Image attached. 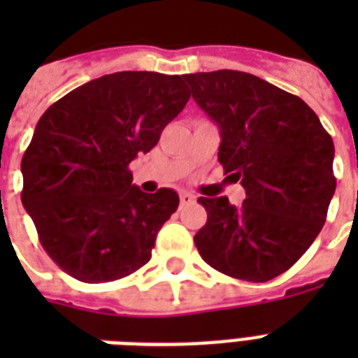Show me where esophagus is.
I'll return each instance as SVG.
<instances>
[{
  "mask_svg": "<svg viewBox=\"0 0 358 358\" xmlns=\"http://www.w3.org/2000/svg\"><path fill=\"white\" fill-rule=\"evenodd\" d=\"M193 202H195V195H191L187 191H182V193H180V206H189Z\"/></svg>",
  "mask_w": 358,
  "mask_h": 358,
  "instance_id": "esophagus-1",
  "label": "esophagus"
}]
</instances>
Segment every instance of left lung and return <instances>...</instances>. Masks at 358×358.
<instances>
[{
    "mask_svg": "<svg viewBox=\"0 0 358 358\" xmlns=\"http://www.w3.org/2000/svg\"><path fill=\"white\" fill-rule=\"evenodd\" d=\"M195 102L221 129L219 163L245 201L199 202L208 221L195 234L202 260L229 277L266 282L288 271L325 224L336 189L334 145L299 96L252 74L184 76Z\"/></svg>",
    "mask_w": 358,
    "mask_h": 358,
    "instance_id": "1",
    "label": "left lung"
}]
</instances>
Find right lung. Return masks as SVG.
Here are the masks:
<instances>
[{
    "label": "right lung",
    "mask_w": 358,
    "mask_h": 358,
    "mask_svg": "<svg viewBox=\"0 0 358 358\" xmlns=\"http://www.w3.org/2000/svg\"><path fill=\"white\" fill-rule=\"evenodd\" d=\"M189 96L184 76L128 70L89 81L44 111L22 157V204L70 277L111 282L150 260L180 199L167 187L143 193L128 165L157 145Z\"/></svg>",
    "instance_id": "add662e5"
}]
</instances>
